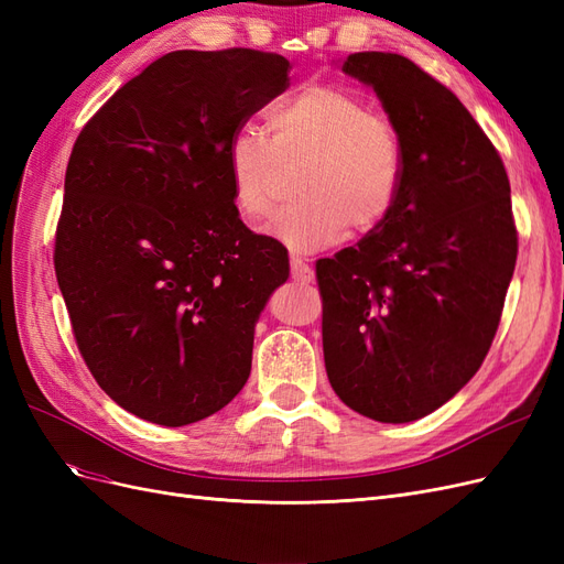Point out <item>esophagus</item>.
<instances>
[{
    "instance_id": "esophagus-1",
    "label": "esophagus",
    "mask_w": 564,
    "mask_h": 564,
    "mask_svg": "<svg viewBox=\"0 0 564 564\" xmlns=\"http://www.w3.org/2000/svg\"><path fill=\"white\" fill-rule=\"evenodd\" d=\"M292 278L296 282H303V284H311L315 280V272L313 268L308 265V261L301 259V256H292Z\"/></svg>"
}]
</instances>
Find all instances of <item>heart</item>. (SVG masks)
Wrapping results in <instances>:
<instances>
[{
	"instance_id": "heart-1",
	"label": "heart",
	"mask_w": 564,
	"mask_h": 564,
	"mask_svg": "<svg viewBox=\"0 0 564 564\" xmlns=\"http://www.w3.org/2000/svg\"><path fill=\"white\" fill-rule=\"evenodd\" d=\"M305 164L303 195L270 218L268 232L292 251H317L350 230L379 228L395 207L402 185V148L395 129L355 91L311 84L268 112V135L242 127L226 145L232 204L242 218H263L284 166Z\"/></svg>"
}]
</instances>
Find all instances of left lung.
Segmentation results:
<instances>
[{"label":"left lung","mask_w":564,"mask_h":564,"mask_svg":"<svg viewBox=\"0 0 564 564\" xmlns=\"http://www.w3.org/2000/svg\"><path fill=\"white\" fill-rule=\"evenodd\" d=\"M344 73L388 112L402 185L379 228L315 265L324 367L357 414L409 423L475 377L497 334L518 259L510 183L473 115L416 63L360 51Z\"/></svg>","instance_id":"left-lung-1"}]
</instances>
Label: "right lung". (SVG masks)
I'll return each instance as SVG.
<instances>
[{"label": "right lung", "instance_id": "right-lung-1", "mask_svg": "<svg viewBox=\"0 0 564 564\" xmlns=\"http://www.w3.org/2000/svg\"><path fill=\"white\" fill-rule=\"evenodd\" d=\"M289 70L253 48L172 51L77 135L56 278L96 383L139 419L202 421L249 379L256 322L289 256L242 224L226 145Z\"/></svg>", "mask_w": 564, "mask_h": 564}]
</instances>
